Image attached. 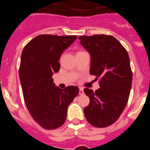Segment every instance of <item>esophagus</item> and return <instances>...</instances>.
Returning <instances> with one entry per match:
<instances>
[{
  "mask_svg": "<svg viewBox=\"0 0 150 150\" xmlns=\"http://www.w3.org/2000/svg\"><path fill=\"white\" fill-rule=\"evenodd\" d=\"M79 95H83L84 94V91H83V88H79Z\"/></svg>",
  "mask_w": 150,
  "mask_h": 150,
  "instance_id": "esophagus-1",
  "label": "esophagus"
}]
</instances>
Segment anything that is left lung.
I'll return each instance as SVG.
<instances>
[{
	"label": "left lung",
	"instance_id": "8db88e82",
	"mask_svg": "<svg viewBox=\"0 0 150 150\" xmlns=\"http://www.w3.org/2000/svg\"><path fill=\"white\" fill-rule=\"evenodd\" d=\"M79 39L91 55L90 74L100 78L98 89L84 88L90 99L85 116L91 125L105 128L116 122L128 103L132 83L129 56L111 35L80 36Z\"/></svg>",
	"mask_w": 150,
	"mask_h": 150
}]
</instances>
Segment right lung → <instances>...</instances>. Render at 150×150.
Wrapping results in <instances>:
<instances>
[{
	"label": "right lung",
	"mask_w": 150,
	"mask_h": 150,
	"mask_svg": "<svg viewBox=\"0 0 150 150\" xmlns=\"http://www.w3.org/2000/svg\"><path fill=\"white\" fill-rule=\"evenodd\" d=\"M76 38V35L41 34L22 51L18 74L24 100L34 121L45 129L62 126L69 104L79 93L75 86L64 89L55 86L52 78L60 69L61 55Z\"/></svg>",
	"instance_id": "add662e5"
}]
</instances>
